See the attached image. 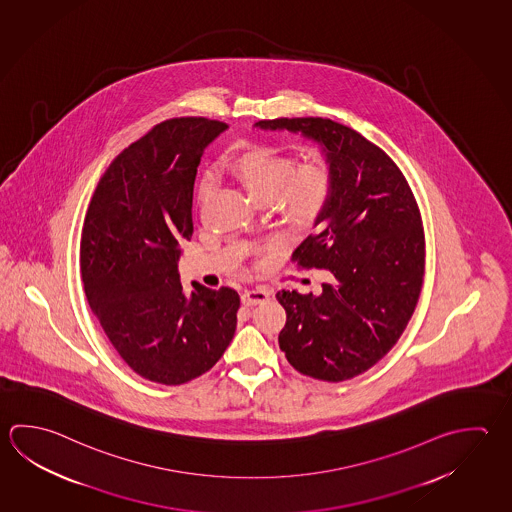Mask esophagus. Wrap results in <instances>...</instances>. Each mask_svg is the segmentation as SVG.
Returning a JSON list of instances; mask_svg holds the SVG:
<instances>
[{
    "instance_id": "obj_1",
    "label": "esophagus",
    "mask_w": 512,
    "mask_h": 512,
    "mask_svg": "<svg viewBox=\"0 0 512 512\" xmlns=\"http://www.w3.org/2000/svg\"><path fill=\"white\" fill-rule=\"evenodd\" d=\"M269 298V290H245L242 294V305H245V307H256V305H260V303H265Z\"/></svg>"
}]
</instances>
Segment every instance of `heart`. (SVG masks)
<instances>
[{
    "mask_svg": "<svg viewBox=\"0 0 512 512\" xmlns=\"http://www.w3.org/2000/svg\"><path fill=\"white\" fill-rule=\"evenodd\" d=\"M233 173L247 193L256 200H274L281 193V204L296 223L314 222L330 196V175L323 166H307L294 171V160L272 148H252L234 158ZM213 182L204 178L198 187V200L205 202Z\"/></svg>",
    "mask_w": 512,
    "mask_h": 512,
    "instance_id": "heart-1",
    "label": "heart"
}]
</instances>
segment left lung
I'll return each mask as SVG.
<instances>
[{
	"label": "left lung",
	"mask_w": 512,
	"mask_h": 512,
	"mask_svg": "<svg viewBox=\"0 0 512 512\" xmlns=\"http://www.w3.org/2000/svg\"><path fill=\"white\" fill-rule=\"evenodd\" d=\"M321 149L330 196L316 233L294 251L303 267L330 272L321 294L278 292L287 310L279 348L298 372L341 382L370 370L408 325L424 278V231L408 182L361 133L321 117L260 121Z\"/></svg>",
	"instance_id": "1"
}]
</instances>
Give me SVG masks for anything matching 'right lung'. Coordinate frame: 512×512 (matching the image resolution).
I'll list each match as a JSON object with an SVG mask.
<instances>
[{"label":"right lung","instance_id":"right-lung-1","mask_svg":"<svg viewBox=\"0 0 512 512\" xmlns=\"http://www.w3.org/2000/svg\"><path fill=\"white\" fill-rule=\"evenodd\" d=\"M229 126L202 117L160 122L99 180L84 218L81 274L93 314L140 377L184 384L233 341L238 292L180 283L193 234V186L204 149Z\"/></svg>","mask_w":512,"mask_h":512}]
</instances>
